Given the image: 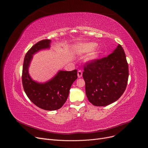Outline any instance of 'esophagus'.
Returning a JSON list of instances; mask_svg holds the SVG:
<instances>
[{
	"instance_id": "1",
	"label": "esophagus",
	"mask_w": 148,
	"mask_h": 148,
	"mask_svg": "<svg viewBox=\"0 0 148 148\" xmlns=\"http://www.w3.org/2000/svg\"><path fill=\"white\" fill-rule=\"evenodd\" d=\"M77 75L78 78H81L82 76V72L81 70H78L77 73Z\"/></svg>"
}]
</instances>
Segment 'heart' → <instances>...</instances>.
Listing matches in <instances>:
<instances>
[{"mask_svg": "<svg viewBox=\"0 0 148 148\" xmlns=\"http://www.w3.org/2000/svg\"><path fill=\"white\" fill-rule=\"evenodd\" d=\"M98 45L94 42H89V43H84L79 45L77 46L76 49L78 53H88L92 51L87 57L86 60L88 62L94 61L97 60L101 55L102 51L100 49H95Z\"/></svg>", "mask_w": 148, "mask_h": 148, "instance_id": "obj_1", "label": "heart"}]
</instances>
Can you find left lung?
Here are the masks:
<instances>
[{
  "mask_svg": "<svg viewBox=\"0 0 148 148\" xmlns=\"http://www.w3.org/2000/svg\"><path fill=\"white\" fill-rule=\"evenodd\" d=\"M84 70L86 95L95 106H107L117 101L127 86L128 64L120 45L107 57L86 63Z\"/></svg>",
  "mask_w": 148,
  "mask_h": 148,
  "instance_id": "8db88e82",
  "label": "left lung"
}]
</instances>
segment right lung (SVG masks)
Here are the masks:
<instances>
[{"label": "right lung", "mask_w": 148, "mask_h": 148, "mask_svg": "<svg viewBox=\"0 0 148 148\" xmlns=\"http://www.w3.org/2000/svg\"><path fill=\"white\" fill-rule=\"evenodd\" d=\"M50 40H43L35 44L26 54L22 71L23 86L27 96L36 106L45 110L54 111L61 108L69 97L71 86L77 78V71L60 70L49 81L40 83L29 74L33 56L41 50L49 49Z\"/></svg>", "instance_id": "add662e5"}]
</instances>
